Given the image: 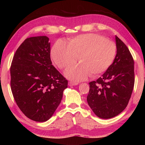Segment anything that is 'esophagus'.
Listing matches in <instances>:
<instances>
[{"instance_id": "1", "label": "esophagus", "mask_w": 145, "mask_h": 145, "mask_svg": "<svg viewBox=\"0 0 145 145\" xmlns=\"http://www.w3.org/2000/svg\"><path fill=\"white\" fill-rule=\"evenodd\" d=\"M77 84H78L77 82H72V81H70L69 82H68V85H69L70 86H75Z\"/></svg>"}]
</instances>
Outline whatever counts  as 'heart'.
Segmentation results:
<instances>
[{
	"label": "heart",
	"mask_w": 145,
	"mask_h": 145,
	"mask_svg": "<svg viewBox=\"0 0 145 145\" xmlns=\"http://www.w3.org/2000/svg\"><path fill=\"white\" fill-rule=\"evenodd\" d=\"M116 46L109 40L97 34H81L70 43L59 40L53 46L51 54L59 68L67 67L80 57L81 63L73 64L65 71L71 80L80 81L93 73L99 75L106 71L113 62Z\"/></svg>",
	"instance_id": "heart-1"
}]
</instances>
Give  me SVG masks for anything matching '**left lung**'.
I'll use <instances>...</instances> for the list:
<instances>
[{
  "label": "left lung",
  "instance_id": "8db88e82",
  "mask_svg": "<svg viewBox=\"0 0 145 145\" xmlns=\"http://www.w3.org/2000/svg\"><path fill=\"white\" fill-rule=\"evenodd\" d=\"M116 55L106 72L89 83L88 105L98 117L109 119L125 109L134 86V62L125 44L116 36Z\"/></svg>",
  "mask_w": 145,
  "mask_h": 145
}]
</instances>
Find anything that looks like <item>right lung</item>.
<instances>
[{
    "mask_svg": "<svg viewBox=\"0 0 145 145\" xmlns=\"http://www.w3.org/2000/svg\"><path fill=\"white\" fill-rule=\"evenodd\" d=\"M45 36L25 39L12 61L11 89L21 111L33 121L50 118L68 87V80L52 65L50 43Z\"/></svg>",
    "mask_w": 145,
    "mask_h": 145,
    "instance_id": "obj_1",
    "label": "right lung"
}]
</instances>
